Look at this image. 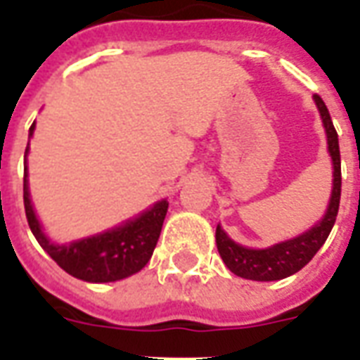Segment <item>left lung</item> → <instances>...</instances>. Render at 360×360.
Masks as SVG:
<instances>
[{
  "instance_id": "left-lung-1",
  "label": "left lung",
  "mask_w": 360,
  "mask_h": 360,
  "mask_svg": "<svg viewBox=\"0 0 360 360\" xmlns=\"http://www.w3.org/2000/svg\"><path fill=\"white\" fill-rule=\"evenodd\" d=\"M316 105L320 109L321 120L328 134V148L331 160H333V193L329 200V208L320 224H316L311 230L294 240L276 243L267 250H248L243 245L233 243L224 230L216 228V245L218 253L226 263V267L232 271L233 275L250 278V281H278L286 276L294 275L304 265H308L311 257L318 253L321 245L328 240L329 232L335 224L339 210V198H341V155H339V142L335 127L331 122L329 110L320 95H314Z\"/></svg>"
}]
</instances>
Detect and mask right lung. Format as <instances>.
Returning a JSON list of instances; mask_svg holds the SVG:
<instances>
[{"label": "right lung", "instance_id": "obj_1", "mask_svg": "<svg viewBox=\"0 0 360 360\" xmlns=\"http://www.w3.org/2000/svg\"><path fill=\"white\" fill-rule=\"evenodd\" d=\"M32 130L34 124L31 127V134ZM22 200H25L27 222L31 226V232L34 233L40 248L66 273L87 283H112L134 275L144 267L160 240V232L169 206L167 200H160L148 212L138 216L136 220L127 222L110 232L74 241L70 245H54L42 233L32 210L29 187H27V167L22 177Z\"/></svg>", "mask_w": 360, "mask_h": 360}]
</instances>
